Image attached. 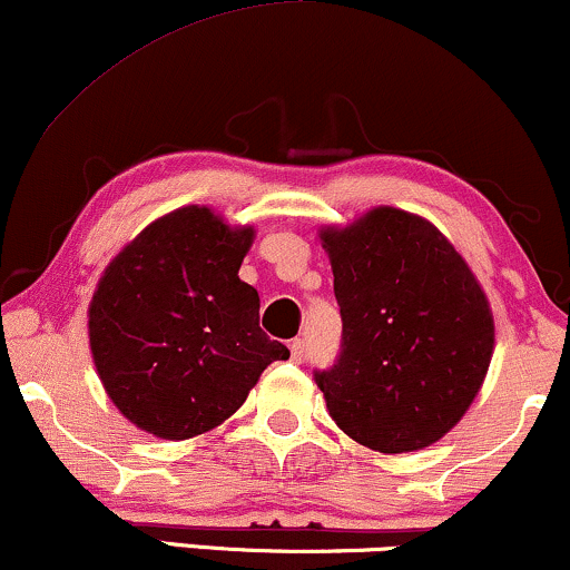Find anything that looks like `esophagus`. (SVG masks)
Listing matches in <instances>:
<instances>
[{
  "instance_id": "34e87169",
  "label": "esophagus",
  "mask_w": 570,
  "mask_h": 570,
  "mask_svg": "<svg viewBox=\"0 0 570 570\" xmlns=\"http://www.w3.org/2000/svg\"><path fill=\"white\" fill-rule=\"evenodd\" d=\"M304 356H306V341L296 338L291 343V360L293 362H304Z\"/></svg>"
}]
</instances>
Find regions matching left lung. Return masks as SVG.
Instances as JSON below:
<instances>
[{"label": "left lung", "mask_w": 570, "mask_h": 570, "mask_svg": "<svg viewBox=\"0 0 570 570\" xmlns=\"http://www.w3.org/2000/svg\"><path fill=\"white\" fill-rule=\"evenodd\" d=\"M343 335L314 372L330 417L360 444L402 454L439 441L487 377L494 320L479 279L420 216L375 208L325 229Z\"/></svg>", "instance_id": "left-lung-1"}]
</instances>
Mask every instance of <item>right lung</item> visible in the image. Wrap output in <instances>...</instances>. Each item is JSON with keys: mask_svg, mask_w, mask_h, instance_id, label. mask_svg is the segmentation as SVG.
I'll use <instances>...</instances> for the list:
<instances>
[{"mask_svg": "<svg viewBox=\"0 0 570 570\" xmlns=\"http://www.w3.org/2000/svg\"><path fill=\"white\" fill-rule=\"evenodd\" d=\"M253 229L187 206L114 258L89 306L100 381L142 431L193 439L240 410L285 343L258 327L256 287L237 277Z\"/></svg>", "mask_w": 570, "mask_h": 570, "instance_id": "1", "label": "right lung"}]
</instances>
